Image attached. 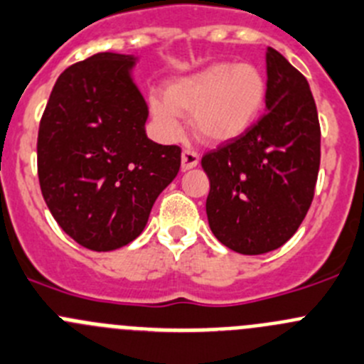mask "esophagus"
Masks as SVG:
<instances>
[{
  "label": "esophagus",
  "instance_id": "esophagus-1",
  "mask_svg": "<svg viewBox=\"0 0 364 364\" xmlns=\"http://www.w3.org/2000/svg\"><path fill=\"white\" fill-rule=\"evenodd\" d=\"M197 164H199V153H197L196 149H192V147H185L181 153V168L183 171H190V168L196 167Z\"/></svg>",
  "mask_w": 364,
  "mask_h": 364
}]
</instances>
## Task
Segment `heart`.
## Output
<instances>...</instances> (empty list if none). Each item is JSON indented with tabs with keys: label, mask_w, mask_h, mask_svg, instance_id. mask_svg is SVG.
I'll return each mask as SVG.
<instances>
[{
	"label": "heart",
	"mask_w": 364,
	"mask_h": 364,
	"mask_svg": "<svg viewBox=\"0 0 364 364\" xmlns=\"http://www.w3.org/2000/svg\"><path fill=\"white\" fill-rule=\"evenodd\" d=\"M267 77L252 63L218 62L165 87V101L151 100V114L167 136H178L179 117H193L200 139L222 144L242 136L267 103Z\"/></svg>",
	"instance_id": "obj_1"
}]
</instances>
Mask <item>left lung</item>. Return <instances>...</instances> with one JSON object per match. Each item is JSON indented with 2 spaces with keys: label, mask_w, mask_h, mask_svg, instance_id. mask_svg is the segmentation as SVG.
Returning <instances> with one entry per match:
<instances>
[{
  "label": "left lung",
  "mask_w": 364,
  "mask_h": 364,
  "mask_svg": "<svg viewBox=\"0 0 364 364\" xmlns=\"http://www.w3.org/2000/svg\"><path fill=\"white\" fill-rule=\"evenodd\" d=\"M267 112L242 136L203 156L211 232L240 254L270 252L304 220L320 168V124L309 83L267 49Z\"/></svg>",
  "instance_id": "8db88e82"
}]
</instances>
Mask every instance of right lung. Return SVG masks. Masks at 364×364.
<instances>
[{
	"mask_svg": "<svg viewBox=\"0 0 364 364\" xmlns=\"http://www.w3.org/2000/svg\"><path fill=\"white\" fill-rule=\"evenodd\" d=\"M135 62L97 53L67 67L38 126L42 197L60 228L97 252L121 249L144 231L181 165L178 146L147 139L149 110L132 77Z\"/></svg>",
	"mask_w": 364,
	"mask_h": 364,
	"instance_id": "1",
	"label": "right lung"
}]
</instances>
